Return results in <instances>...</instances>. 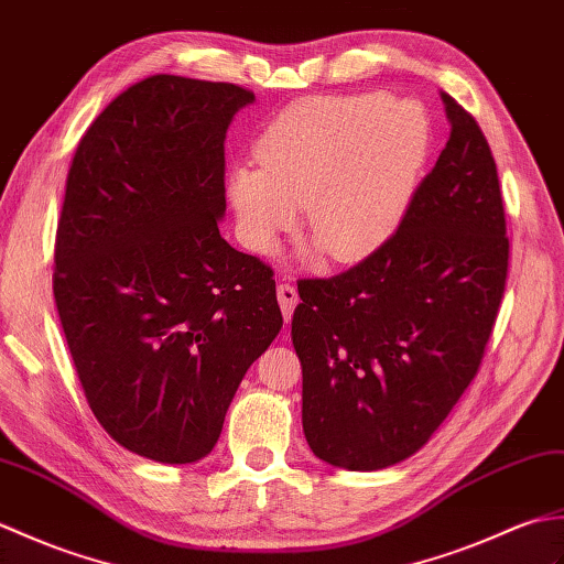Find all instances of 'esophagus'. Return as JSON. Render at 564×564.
I'll return each instance as SVG.
<instances>
[{"label": "esophagus", "instance_id": "esophagus-1", "mask_svg": "<svg viewBox=\"0 0 564 564\" xmlns=\"http://www.w3.org/2000/svg\"><path fill=\"white\" fill-rule=\"evenodd\" d=\"M278 302H280L284 321H292L294 306L299 304V294H296V290H294V286H292L290 282L278 284Z\"/></svg>", "mask_w": 564, "mask_h": 564}]
</instances>
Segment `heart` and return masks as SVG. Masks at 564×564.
I'll return each instance as SVG.
<instances>
[{
  "label": "heart",
  "mask_w": 564,
  "mask_h": 564,
  "mask_svg": "<svg viewBox=\"0 0 564 564\" xmlns=\"http://www.w3.org/2000/svg\"><path fill=\"white\" fill-rule=\"evenodd\" d=\"M427 112L388 94L316 96L274 118L260 166L236 164L227 199L246 248L270 256L299 221L333 260L373 253L403 219L430 154Z\"/></svg>",
  "instance_id": "obj_1"
}]
</instances>
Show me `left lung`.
I'll return each mask as SVG.
<instances>
[{
	"label": "left lung",
	"mask_w": 564,
	"mask_h": 564,
	"mask_svg": "<svg viewBox=\"0 0 564 564\" xmlns=\"http://www.w3.org/2000/svg\"><path fill=\"white\" fill-rule=\"evenodd\" d=\"M442 98L452 132L398 231L352 270L299 282L304 434L335 468L381 470L420 452L478 373L502 302L495 159L478 122Z\"/></svg>",
	"instance_id": "8db88e82"
}]
</instances>
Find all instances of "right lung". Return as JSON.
Wrapping results in <instances>:
<instances>
[{
	"label": "right lung",
	"instance_id": "right-lung-1",
	"mask_svg": "<svg viewBox=\"0 0 564 564\" xmlns=\"http://www.w3.org/2000/svg\"><path fill=\"white\" fill-rule=\"evenodd\" d=\"M253 101L156 74L108 104L72 161L57 314L96 420L149 460L205 458L282 328L272 270L219 234L224 140Z\"/></svg>",
	"mask_w": 564,
	"mask_h": 564
}]
</instances>
